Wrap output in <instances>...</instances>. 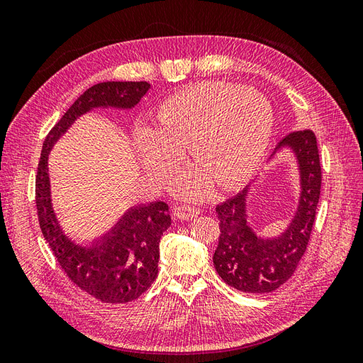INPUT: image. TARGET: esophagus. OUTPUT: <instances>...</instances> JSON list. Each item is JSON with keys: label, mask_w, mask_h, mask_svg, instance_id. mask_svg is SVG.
<instances>
[{"label": "esophagus", "mask_w": 363, "mask_h": 363, "mask_svg": "<svg viewBox=\"0 0 363 363\" xmlns=\"http://www.w3.org/2000/svg\"><path fill=\"white\" fill-rule=\"evenodd\" d=\"M200 208L199 207H192V206H177V207H174V216L177 218V219H192V218H195L196 215H200Z\"/></svg>", "instance_id": "esophagus-1"}]
</instances>
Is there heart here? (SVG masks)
<instances>
[{"label":"heart","mask_w":363,"mask_h":363,"mask_svg":"<svg viewBox=\"0 0 363 363\" xmlns=\"http://www.w3.org/2000/svg\"><path fill=\"white\" fill-rule=\"evenodd\" d=\"M272 124V108L260 94L239 84L200 83L168 96L157 128L138 125L135 140L156 177L167 175L188 148L201 171L186 174L180 186L199 195L204 172L223 188L250 179L265 156Z\"/></svg>","instance_id":"1"}]
</instances>
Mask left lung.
<instances>
[{
	"instance_id": "1",
	"label": "left lung",
	"mask_w": 363,
	"mask_h": 363,
	"mask_svg": "<svg viewBox=\"0 0 363 363\" xmlns=\"http://www.w3.org/2000/svg\"><path fill=\"white\" fill-rule=\"evenodd\" d=\"M294 148L300 164L301 199L288 232L279 239L256 238L245 219L247 189L216 206L219 239L213 265L230 286L248 294H268L289 280L309 245L321 194V163L311 128L284 136L277 148Z\"/></svg>"
}]
</instances>
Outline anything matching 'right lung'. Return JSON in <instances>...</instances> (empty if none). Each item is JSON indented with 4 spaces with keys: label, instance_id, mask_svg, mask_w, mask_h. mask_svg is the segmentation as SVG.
Wrapping results in <instances>:
<instances>
[{
    "label": "right lung",
    "instance_id": "obj_1",
    "mask_svg": "<svg viewBox=\"0 0 363 363\" xmlns=\"http://www.w3.org/2000/svg\"><path fill=\"white\" fill-rule=\"evenodd\" d=\"M150 89L147 82H106L89 87L68 108L43 140L36 174V212L42 235L68 279L103 303L133 301L157 277L159 242L171 225L169 207L156 201L128 211L94 248L65 238L51 208L48 152L77 116L98 106L133 107Z\"/></svg>",
    "mask_w": 363,
    "mask_h": 363
}]
</instances>
